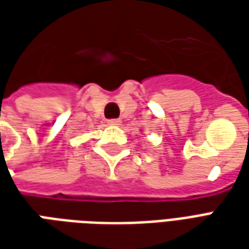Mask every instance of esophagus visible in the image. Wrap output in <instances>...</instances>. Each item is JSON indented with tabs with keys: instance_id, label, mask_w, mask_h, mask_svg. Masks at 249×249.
Instances as JSON below:
<instances>
[{
	"instance_id": "obj_1",
	"label": "esophagus",
	"mask_w": 249,
	"mask_h": 249,
	"mask_svg": "<svg viewBox=\"0 0 249 249\" xmlns=\"http://www.w3.org/2000/svg\"><path fill=\"white\" fill-rule=\"evenodd\" d=\"M120 123H121V120H119V119L108 120V124L109 125H120Z\"/></svg>"
}]
</instances>
